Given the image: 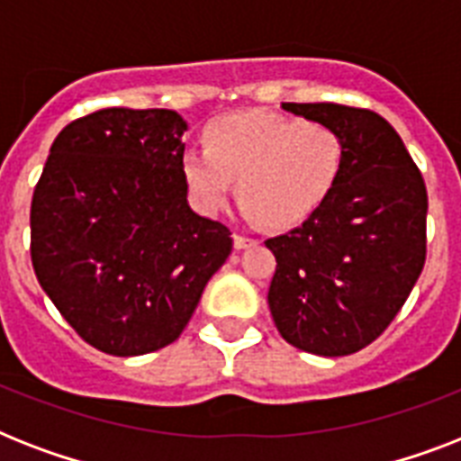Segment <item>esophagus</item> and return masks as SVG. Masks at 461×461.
I'll return each mask as SVG.
<instances>
[{
    "instance_id": "esophagus-1",
    "label": "esophagus",
    "mask_w": 461,
    "mask_h": 461,
    "mask_svg": "<svg viewBox=\"0 0 461 461\" xmlns=\"http://www.w3.org/2000/svg\"><path fill=\"white\" fill-rule=\"evenodd\" d=\"M258 241L251 237H241V234H234V249L237 251H241V249H251V246H256Z\"/></svg>"
}]
</instances>
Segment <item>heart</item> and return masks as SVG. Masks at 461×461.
<instances>
[{
	"label": "heart",
	"instance_id": "heart-1",
	"mask_svg": "<svg viewBox=\"0 0 461 461\" xmlns=\"http://www.w3.org/2000/svg\"><path fill=\"white\" fill-rule=\"evenodd\" d=\"M203 146L181 158L195 208L217 215L237 179L241 215L277 230L313 215L335 191L344 165L342 139L330 126L267 112L212 119Z\"/></svg>",
	"mask_w": 461,
	"mask_h": 461
}]
</instances>
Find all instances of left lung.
I'll return each mask as SVG.
<instances>
[{
    "label": "left lung",
    "instance_id": "1",
    "mask_svg": "<svg viewBox=\"0 0 461 461\" xmlns=\"http://www.w3.org/2000/svg\"><path fill=\"white\" fill-rule=\"evenodd\" d=\"M342 139L344 165L306 222L267 239L277 267L267 303L280 335L318 357L371 344L404 306L426 263L429 195L400 133L371 110L282 103Z\"/></svg>",
    "mask_w": 461,
    "mask_h": 461
}]
</instances>
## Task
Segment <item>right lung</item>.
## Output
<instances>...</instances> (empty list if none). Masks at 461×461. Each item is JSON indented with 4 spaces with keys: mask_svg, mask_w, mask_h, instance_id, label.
<instances>
[{
    "mask_svg": "<svg viewBox=\"0 0 461 461\" xmlns=\"http://www.w3.org/2000/svg\"><path fill=\"white\" fill-rule=\"evenodd\" d=\"M186 129L174 110L93 112L61 129L32 194L40 287L112 357L172 344L231 253L230 230L188 205Z\"/></svg>",
    "mask_w": 461,
    "mask_h": 461,
    "instance_id": "add662e5",
    "label": "right lung"
}]
</instances>
